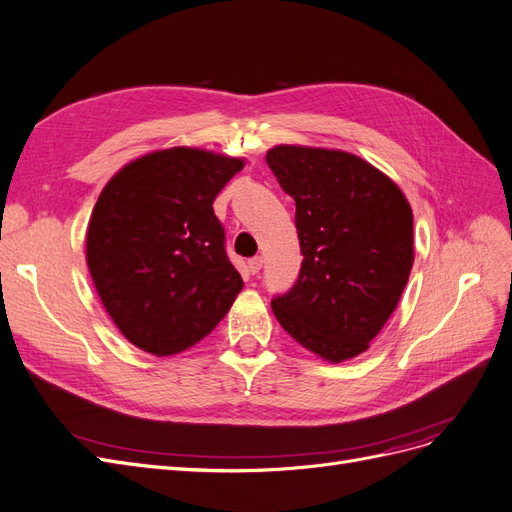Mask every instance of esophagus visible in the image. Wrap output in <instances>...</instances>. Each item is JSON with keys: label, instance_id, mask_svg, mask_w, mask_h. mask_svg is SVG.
Returning a JSON list of instances; mask_svg holds the SVG:
<instances>
[{"label": "esophagus", "instance_id": "1", "mask_svg": "<svg viewBox=\"0 0 512 512\" xmlns=\"http://www.w3.org/2000/svg\"><path fill=\"white\" fill-rule=\"evenodd\" d=\"M248 269H250V273H252V275H258V273H260V269H262V258H260V256L250 258V260H248Z\"/></svg>", "mask_w": 512, "mask_h": 512}]
</instances>
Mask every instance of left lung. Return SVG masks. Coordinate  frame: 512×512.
<instances>
[{
	"instance_id": "left-lung-1",
	"label": "left lung",
	"mask_w": 512,
	"mask_h": 512,
	"mask_svg": "<svg viewBox=\"0 0 512 512\" xmlns=\"http://www.w3.org/2000/svg\"><path fill=\"white\" fill-rule=\"evenodd\" d=\"M267 163L296 203L301 273L271 307L294 341L328 362L368 349L413 267V211L402 190L360 156L275 146Z\"/></svg>"
}]
</instances>
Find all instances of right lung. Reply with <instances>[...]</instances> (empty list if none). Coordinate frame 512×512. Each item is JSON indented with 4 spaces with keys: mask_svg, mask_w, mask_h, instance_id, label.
Instances as JSON below:
<instances>
[{
    "mask_svg": "<svg viewBox=\"0 0 512 512\" xmlns=\"http://www.w3.org/2000/svg\"><path fill=\"white\" fill-rule=\"evenodd\" d=\"M241 167V158L169 148L122 167L101 190L88 271L118 330L148 354L199 343L243 288L211 207Z\"/></svg>",
    "mask_w": 512,
    "mask_h": 512,
    "instance_id": "1",
    "label": "right lung"
}]
</instances>
